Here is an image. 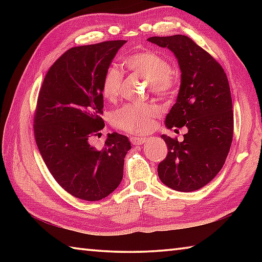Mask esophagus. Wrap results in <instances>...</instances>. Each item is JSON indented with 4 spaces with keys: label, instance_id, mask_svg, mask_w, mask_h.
Wrapping results in <instances>:
<instances>
[{
    "label": "esophagus",
    "instance_id": "34e87169",
    "mask_svg": "<svg viewBox=\"0 0 262 262\" xmlns=\"http://www.w3.org/2000/svg\"><path fill=\"white\" fill-rule=\"evenodd\" d=\"M147 141V138L144 137H130V142L134 144V145H143V144H145Z\"/></svg>",
    "mask_w": 262,
    "mask_h": 262
}]
</instances>
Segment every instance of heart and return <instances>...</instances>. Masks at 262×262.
I'll list each match as a JSON object with an SVG mask.
<instances>
[{
	"label": "heart",
	"mask_w": 262,
	"mask_h": 262,
	"mask_svg": "<svg viewBox=\"0 0 262 262\" xmlns=\"http://www.w3.org/2000/svg\"><path fill=\"white\" fill-rule=\"evenodd\" d=\"M125 65L135 74L147 81L152 92L169 93L172 88L171 68L166 60L151 51L133 54L125 59ZM122 75L120 71L111 66L103 75L101 93L105 100L115 101L121 89ZM161 114V108L155 103H130L115 110L110 120L118 129L133 135H145L153 130L155 119Z\"/></svg>",
	"instance_id": "heart-1"
}]
</instances>
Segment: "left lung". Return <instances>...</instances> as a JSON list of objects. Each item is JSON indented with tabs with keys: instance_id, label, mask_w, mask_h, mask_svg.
<instances>
[{
	"instance_id": "obj_1",
	"label": "left lung",
	"mask_w": 262,
	"mask_h": 262,
	"mask_svg": "<svg viewBox=\"0 0 262 262\" xmlns=\"http://www.w3.org/2000/svg\"><path fill=\"white\" fill-rule=\"evenodd\" d=\"M148 41L170 49L181 72L179 93L166 115L165 126L188 129L182 142L161 136L169 152L158 166L159 178L177 191L198 190L223 168L232 144L229 81L222 66L187 36L151 37Z\"/></svg>"
}]
</instances>
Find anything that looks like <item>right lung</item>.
<instances>
[{"label":"right lung","instance_id":"add662e5","mask_svg":"<svg viewBox=\"0 0 262 262\" xmlns=\"http://www.w3.org/2000/svg\"><path fill=\"white\" fill-rule=\"evenodd\" d=\"M126 40L73 47L49 69L35 115L39 152L58 185L74 197L96 202L120 185L132 148L127 136L108 134L102 149L89 140L101 134L105 71Z\"/></svg>","mask_w":262,"mask_h":262}]
</instances>
